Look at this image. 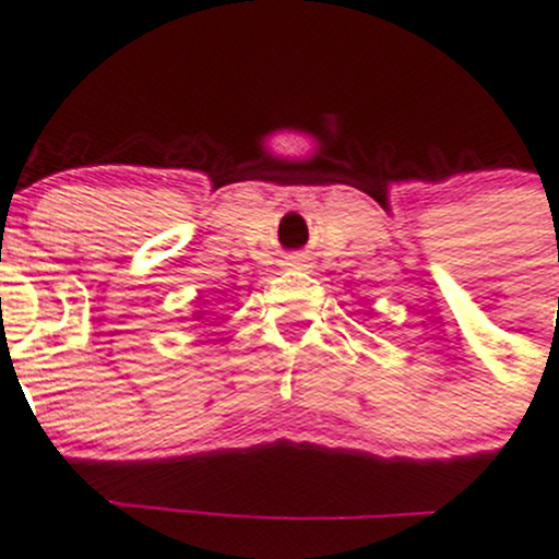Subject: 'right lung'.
Returning a JSON list of instances; mask_svg holds the SVG:
<instances>
[{"instance_id": "right-lung-1", "label": "right lung", "mask_w": 559, "mask_h": 559, "mask_svg": "<svg viewBox=\"0 0 559 559\" xmlns=\"http://www.w3.org/2000/svg\"><path fill=\"white\" fill-rule=\"evenodd\" d=\"M207 313H210V310H202V307H199V310H193L191 316H193V319H197V321H202Z\"/></svg>"}]
</instances>
